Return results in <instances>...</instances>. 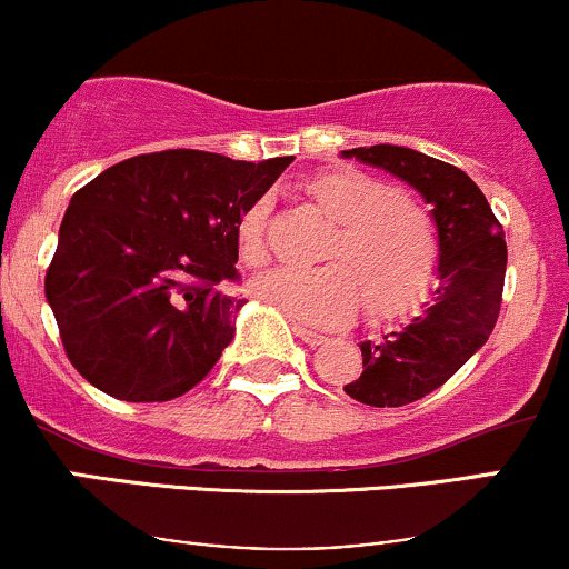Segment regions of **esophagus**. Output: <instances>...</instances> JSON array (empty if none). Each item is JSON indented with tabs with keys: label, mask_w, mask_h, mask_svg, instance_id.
<instances>
[{
	"label": "esophagus",
	"mask_w": 569,
	"mask_h": 569,
	"mask_svg": "<svg viewBox=\"0 0 569 569\" xmlns=\"http://www.w3.org/2000/svg\"><path fill=\"white\" fill-rule=\"evenodd\" d=\"M293 335L302 339L305 345H310V348H316V345L326 342V337L321 335V331H312V329H307V326H299V323H293Z\"/></svg>",
	"instance_id": "1"
}]
</instances>
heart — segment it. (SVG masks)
Instances as JSON below:
<instances>
[{"instance_id":"heart-1","label":"heart","mask_w":569,"mask_h":569,"mask_svg":"<svg viewBox=\"0 0 569 569\" xmlns=\"http://www.w3.org/2000/svg\"><path fill=\"white\" fill-rule=\"evenodd\" d=\"M305 192L335 221L323 251L329 264L264 272L251 283L262 302L297 321L335 323L350 316L358 297L371 321L403 318L428 297L439 272V234L420 200L356 171L316 176ZM267 213L270 206L259 198L234 224L246 267L267 262Z\"/></svg>"}]
</instances>
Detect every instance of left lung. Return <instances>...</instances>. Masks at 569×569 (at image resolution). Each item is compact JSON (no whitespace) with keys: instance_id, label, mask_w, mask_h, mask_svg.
Returning <instances> with one entry per match:
<instances>
[{"instance_id":"1","label":"left lung","mask_w":569,"mask_h":569,"mask_svg":"<svg viewBox=\"0 0 569 569\" xmlns=\"http://www.w3.org/2000/svg\"><path fill=\"white\" fill-rule=\"evenodd\" d=\"M342 158L398 176L433 206L439 289L426 310L380 339L361 342L363 371L345 393L369 407H403L433 393L492 335L506 280V232L471 176L417 149L377 143Z\"/></svg>"}]
</instances>
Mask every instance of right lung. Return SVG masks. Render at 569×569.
<instances>
[{
	"mask_svg": "<svg viewBox=\"0 0 569 569\" xmlns=\"http://www.w3.org/2000/svg\"><path fill=\"white\" fill-rule=\"evenodd\" d=\"M289 166L166 149L77 189L44 276L71 367L120 401L192 390L243 307L224 291L238 280L234 224Z\"/></svg>",
	"mask_w": 569,
	"mask_h": 569,
	"instance_id": "obj_1",
	"label": "right lung"
}]
</instances>
